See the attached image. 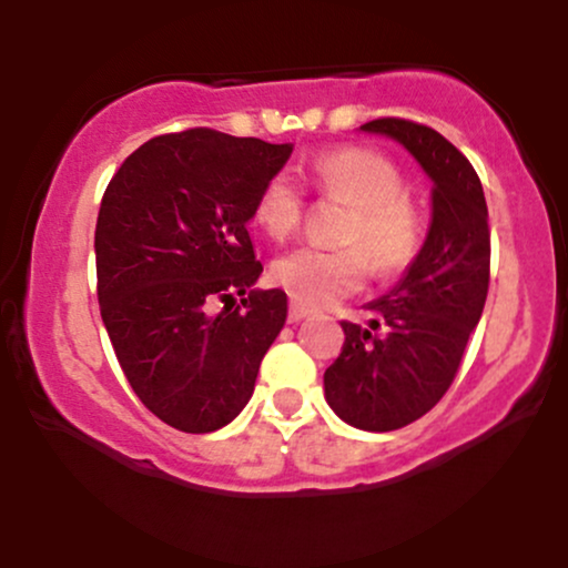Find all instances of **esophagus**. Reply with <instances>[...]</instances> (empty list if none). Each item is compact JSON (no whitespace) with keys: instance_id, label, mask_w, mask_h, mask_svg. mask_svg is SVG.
Returning <instances> with one entry per match:
<instances>
[{"instance_id":"obj_1","label":"esophagus","mask_w":568,"mask_h":568,"mask_svg":"<svg viewBox=\"0 0 568 568\" xmlns=\"http://www.w3.org/2000/svg\"><path fill=\"white\" fill-rule=\"evenodd\" d=\"M304 317H310V312L304 310V306H298V304H291V310H288V323H302Z\"/></svg>"}]
</instances>
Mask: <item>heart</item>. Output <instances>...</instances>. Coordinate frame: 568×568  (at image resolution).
<instances>
[{"mask_svg":"<svg viewBox=\"0 0 568 568\" xmlns=\"http://www.w3.org/2000/svg\"><path fill=\"white\" fill-rule=\"evenodd\" d=\"M310 175L321 194L352 207L344 232V243L352 247L304 245L275 258L270 277L293 304L325 310L361 291L368 277V256L382 275H395L414 262L422 247V216L403 197L406 186L395 162L371 149H334L312 160ZM302 192L291 175L277 173L258 192L253 216L270 237L283 240L302 221Z\"/></svg>","mask_w":568,"mask_h":568,"instance_id":"b5f03b06","label":"heart"}]
</instances>
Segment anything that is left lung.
<instances>
[{
    "mask_svg": "<svg viewBox=\"0 0 568 568\" xmlns=\"http://www.w3.org/2000/svg\"><path fill=\"white\" fill-rule=\"evenodd\" d=\"M387 135L419 162L433 184V221L416 258L368 323H342L344 347L323 376L338 419L389 433L425 416L452 387L488 293V207L470 160L438 130L384 116L361 125Z\"/></svg>",
    "mask_w": 568,
    "mask_h": 568,
    "instance_id": "1",
    "label": "left lung"
}]
</instances>
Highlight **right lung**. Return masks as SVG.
Masks as SVG:
<instances>
[{
  "label": "right lung",
  "mask_w": 568,
  "mask_h": 568,
  "mask_svg": "<svg viewBox=\"0 0 568 568\" xmlns=\"http://www.w3.org/2000/svg\"><path fill=\"white\" fill-rule=\"evenodd\" d=\"M293 143L211 128L158 135L103 192L98 304L130 387L165 425L213 433L251 400L285 317V291L256 288L247 221ZM241 304H236V298ZM225 310L213 313L212 306Z\"/></svg>",
  "instance_id": "add662e5"
}]
</instances>
